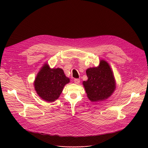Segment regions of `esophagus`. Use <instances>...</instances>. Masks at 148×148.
<instances>
[{
	"instance_id": "34e87169",
	"label": "esophagus",
	"mask_w": 148,
	"mask_h": 148,
	"mask_svg": "<svg viewBox=\"0 0 148 148\" xmlns=\"http://www.w3.org/2000/svg\"><path fill=\"white\" fill-rule=\"evenodd\" d=\"M74 83L76 84H78L80 83V80L79 79H74Z\"/></svg>"
}]
</instances>
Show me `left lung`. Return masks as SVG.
<instances>
[{
	"label": "left lung",
	"mask_w": 148,
	"mask_h": 148,
	"mask_svg": "<svg viewBox=\"0 0 148 148\" xmlns=\"http://www.w3.org/2000/svg\"><path fill=\"white\" fill-rule=\"evenodd\" d=\"M86 73L88 80L83 82V85L91 101L106 100L114 92L116 88L114 78L106 62L101 60L98 67L88 68Z\"/></svg>",
	"instance_id": "8db88e82"
}]
</instances>
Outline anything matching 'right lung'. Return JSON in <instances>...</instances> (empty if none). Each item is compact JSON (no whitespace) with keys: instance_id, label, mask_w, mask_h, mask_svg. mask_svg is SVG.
<instances>
[{"instance_id":"add662e5","label":"right lung","mask_w":148,"mask_h":148,"mask_svg":"<svg viewBox=\"0 0 148 148\" xmlns=\"http://www.w3.org/2000/svg\"><path fill=\"white\" fill-rule=\"evenodd\" d=\"M69 82L61 68L50 69L45 64L35 79V89L38 95L47 102L57 100L62 92L64 85Z\"/></svg>"}]
</instances>
